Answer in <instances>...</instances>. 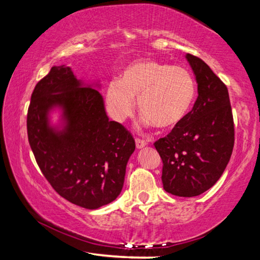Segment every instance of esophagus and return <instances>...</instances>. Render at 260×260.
<instances>
[{"label": "esophagus", "instance_id": "1", "mask_svg": "<svg viewBox=\"0 0 260 260\" xmlns=\"http://www.w3.org/2000/svg\"><path fill=\"white\" fill-rule=\"evenodd\" d=\"M135 144H136V148L141 149L143 147L147 146V142L144 140H141V139H135Z\"/></svg>", "mask_w": 260, "mask_h": 260}]
</instances>
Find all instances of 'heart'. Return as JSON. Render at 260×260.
<instances>
[{"label": "heart", "mask_w": 260, "mask_h": 260, "mask_svg": "<svg viewBox=\"0 0 260 260\" xmlns=\"http://www.w3.org/2000/svg\"><path fill=\"white\" fill-rule=\"evenodd\" d=\"M195 95V81L188 70L139 59L125 67L119 80L109 83L105 103L112 119L122 122L133 114V99H138L143 124L172 129L187 117Z\"/></svg>", "instance_id": "heart-1"}]
</instances>
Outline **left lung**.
Listing matches in <instances>:
<instances>
[{
	"instance_id": "obj_1",
	"label": "left lung",
	"mask_w": 260,
	"mask_h": 260,
	"mask_svg": "<svg viewBox=\"0 0 260 260\" xmlns=\"http://www.w3.org/2000/svg\"><path fill=\"white\" fill-rule=\"evenodd\" d=\"M195 74L199 96L191 111L170 134L155 142L162 160L167 192L193 197L218 181L234 147V120L225 83L205 61L186 55Z\"/></svg>"
}]
</instances>
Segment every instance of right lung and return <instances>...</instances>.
I'll return each mask as SVG.
<instances>
[{"mask_svg": "<svg viewBox=\"0 0 260 260\" xmlns=\"http://www.w3.org/2000/svg\"><path fill=\"white\" fill-rule=\"evenodd\" d=\"M99 83L88 85L71 68L54 67L35 86L27 112L30 149L51 187L71 203L95 210L111 203L124 186L133 136L110 121ZM62 111L61 124L50 112Z\"/></svg>", "mask_w": 260, "mask_h": 260, "instance_id": "1", "label": "right lung"}]
</instances>
